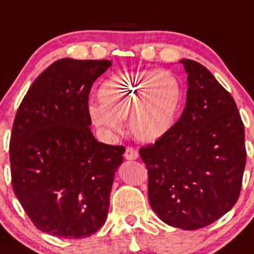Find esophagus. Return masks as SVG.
<instances>
[{
    "label": "esophagus",
    "instance_id": "esophagus-1",
    "mask_svg": "<svg viewBox=\"0 0 254 254\" xmlns=\"http://www.w3.org/2000/svg\"><path fill=\"white\" fill-rule=\"evenodd\" d=\"M124 157L127 159V161H135V159H137L138 157V151L134 147H127V149H125Z\"/></svg>",
    "mask_w": 254,
    "mask_h": 254
}]
</instances>
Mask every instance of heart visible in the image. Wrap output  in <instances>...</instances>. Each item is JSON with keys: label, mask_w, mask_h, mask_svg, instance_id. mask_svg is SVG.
Returning <instances> with one entry per match:
<instances>
[{"label": "heart", "mask_w": 254, "mask_h": 254, "mask_svg": "<svg viewBox=\"0 0 254 254\" xmlns=\"http://www.w3.org/2000/svg\"><path fill=\"white\" fill-rule=\"evenodd\" d=\"M101 106L89 107L93 124L108 132H120L127 118L130 131L141 142L153 143L174 127L183 89L175 75L158 69L114 74L100 86Z\"/></svg>", "instance_id": "heart-1"}]
</instances>
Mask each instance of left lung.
<instances>
[{
    "label": "left lung",
    "mask_w": 254,
    "mask_h": 254,
    "mask_svg": "<svg viewBox=\"0 0 254 254\" xmlns=\"http://www.w3.org/2000/svg\"><path fill=\"white\" fill-rule=\"evenodd\" d=\"M186 106L174 127L140 148L148 170V199L161 220L196 230L228 213L239 199L246 147L234 98L205 66L181 60Z\"/></svg>",
    "instance_id": "8db88e82"
}]
</instances>
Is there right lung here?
I'll list each match as a JSON object with an SVG mask.
<instances>
[{"label":"right lung","mask_w":254,"mask_h":254,"mask_svg":"<svg viewBox=\"0 0 254 254\" xmlns=\"http://www.w3.org/2000/svg\"><path fill=\"white\" fill-rule=\"evenodd\" d=\"M111 61L63 58L24 96L9 142L14 194L44 233L82 239L106 223L125 148L98 142L90 130L89 93Z\"/></svg>","instance_id":"1"}]
</instances>
